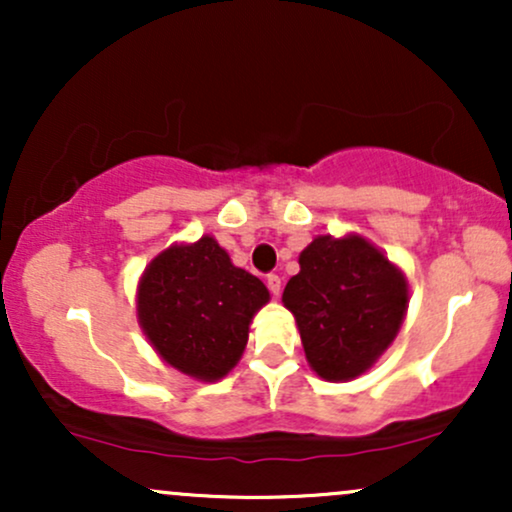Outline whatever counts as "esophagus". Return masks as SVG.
<instances>
[{
  "instance_id": "obj_1",
  "label": "esophagus",
  "mask_w": 512,
  "mask_h": 512,
  "mask_svg": "<svg viewBox=\"0 0 512 512\" xmlns=\"http://www.w3.org/2000/svg\"><path fill=\"white\" fill-rule=\"evenodd\" d=\"M267 286H269V291H272V296L279 298V293H281V276L269 274L267 276Z\"/></svg>"
}]
</instances>
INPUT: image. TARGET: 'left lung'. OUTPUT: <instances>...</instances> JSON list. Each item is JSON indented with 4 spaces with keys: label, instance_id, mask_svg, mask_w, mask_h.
I'll list each match as a JSON object with an SVG mask.
<instances>
[{
    "label": "left lung",
    "instance_id": "1",
    "mask_svg": "<svg viewBox=\"0 0 512 512\" xmlns=\"http://www.w3.org/2000/svg\"><path fill=\"white\" fill-rule=\"evenodd\" d=\"M298 264L281 303L296 317L308 366L327 383L358 378L395 342L407 274L358 233L313 238Z\"/></svg>",
    "mask_w": 512,
    "mask_h": 512
}]
</instances>
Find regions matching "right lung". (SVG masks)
I'll return each instance as SVG.
<instances>
[{
    "label": "right lung",
    "instance_id": "add662e5",
    "mask_svg": "<svg viewBox=\"0 0 512 512\" xmlns=\"http://www.w3.org/2000/svg\"><path fill=\"white\" fill-rule=\"evenodd\" d=\"M267 303V286L236 267L214 236L158 252L137 284V320L149 344L199 383L236 368L252 317Z\"/></svg>",
    "mask_w": 512,
    "mask_h": 512
}]
</instances>
